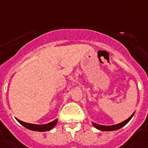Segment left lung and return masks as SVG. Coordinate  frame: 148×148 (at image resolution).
Here are the masks:
<instances>
[{
	"instance_id": "left-lung-1",
	"label": "left lung",
	"mask_w": 148,
	"mask_h": 148,
	"mask_svg": "<svg viewBox=\"0 0 148 148\" xmlns=\"http://www.w3.org/2000/svg\"><path fill=\"white\" fill-rule=\"evenodd\" d=\"M134 113H133L131 116L129 117V119H127L126 120L123 121V122L119 123V124H116V125H98V124H97V123H92V125H93V126H95L96 129H99V130H101V131H115V130L121 129L122 127H123L124 125H126L127 123H129V121H130V119L132 118V116H134Z\"/></svg>"
}]
</instances>
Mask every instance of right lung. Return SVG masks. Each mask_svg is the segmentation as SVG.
<instances>
[{
	"label": "right lung",
	"instance_id": "1",
	"mask_svg": "<svg viewBox=\"0 0 148 148\" xmlns=\"http://www.w3.org/2000/svg\"><path fill=\"white\" fill-rule=\"evenodd\" d=\"M16 120L18 121V122H19L22 125H23L25 128H26V129L32 130V131H38V132L49 131V130L53 129L57 123V119H55V120H53V122L47 123V124H44V125H35V124H31V123H24V122H23V121L19 120L18 119H16Z\"/></svg>",
	"mask_w": 148,
	"mask_h": 148
}]
</instances>
